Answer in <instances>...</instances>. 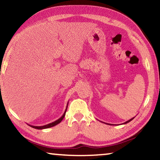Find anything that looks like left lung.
Segmentation results:
<instances>
[{"label":"left lung","mask_w":160,"mask_h":160,"mask_svg":"<svg viewBox=\"0 0 160 160\" xmlns=\"http://www.w3.org/2000/svg\"><path fill=\"white\" fill-rule=\"evenodd\" d=\"M135 117H133V118H131V119H130V120H128V121H126V122L125 123H123V124H126V123H128V122H130V121H131L132 120V119H133Z\"/></svg>","instance_id":"8db88e82"}]
</instances>
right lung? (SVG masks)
<instances>
[{
  "mask_svg": "<svg viewBox=\"0 0 160 160\" xmlns=\"http://www.w3.org/2000/svg\"><path fill=\"white\" fill-rule=\"evenodd\" d=\"M68 104H67V107H66V110H65V112H64V113H63V116H62L61 118H59L58 119V120H56V121H53V122L51 123L47 124V125L42 126H31V125H29V126H30L31 127H32V128H34L39 129V130H42V129H45V128H51V127H53V126H54L57 125V124H58L59 123H61V121L63 120V118L65 117V115H66V110H67V108H68Z\"/></svg>",
  "mask_w": 160,
  "mask_h": 160,
  "instance_id": "1",
  "label": "right lung"
}]
</instances>
